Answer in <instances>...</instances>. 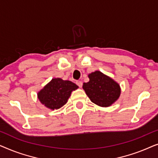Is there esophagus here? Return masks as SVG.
Returning a JSON list of instances; mask_svg holds the SVG:
<instances>
[{
  "label": "esophagus",
  "instance_id": "1",
  "mask_svg": "<svg viewBox=\"0 0 158 158\" xmlns=\"http://www.w3.org/2000/svg\"><path fill=\"white\" fill-rule=\"evenodd\" d=\"M76 84H77V85L79 86L80 88H81V87H82V85H83V83H82L81 81H76Z\"/></svg>",
  "mask_w": 158,
  "mask_h": 158
}]
</instances>
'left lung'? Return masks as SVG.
<instances>
[{
    "mask_svg": "<svg viewBox=\"0 0 158 158\" xmlns=\"http://www.w3.org/2000/svg\"><path fill=\"white\" fill-rule=\"evenodd\" d=\"M89 81L83 88L90 100L101 107H109L118 100L121 95L119 84L111 77L96 70L88 74Z\"/></svg>",
    "mask_w": 158,
    "mask_h": 158,
    "instance_id": "obj_1",
    "label": "left lung"
}]
</instances>
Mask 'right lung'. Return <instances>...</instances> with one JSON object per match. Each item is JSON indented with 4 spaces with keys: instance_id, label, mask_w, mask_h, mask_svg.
<instances>
[{
    "instance_id": "1",
    "label": "right lung",
    "mask_w": 158,
    "mask_h": 158,
    "mask_svg": "<svg viewBox=\"0 0 158 158\" xmlns=\"http://www.w3.org/2000/svg\"><path fill=\"white\" fill-rule=\"evenodd\" d=\"M78 88L76 84L61 78H52L37 94L42 105L51 110L60 109L68 102L71 93Z\"/></svg>"
}]
</instances>
